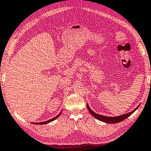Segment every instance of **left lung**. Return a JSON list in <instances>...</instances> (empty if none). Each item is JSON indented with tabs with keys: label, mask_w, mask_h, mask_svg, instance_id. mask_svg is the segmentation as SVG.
<instances>
[{
	"label": "left lung",
	"mask_w": 151,
	"mask_h": 151,
	"mask_svg": "<svg viewBox=\"0 0 151 151\" xmlns=\"http://www.w3.org/2000/svg\"><path fill=\"white\" fill-rule=\"evenodd\" d=\"M138 107H139V106H138L135 109L131 111V112H129L128 113H126V114H124V115H122L119 116H116V117H106V116L99 115V114H97V113H94V111L90 108L88 104H87V108H88V109L89 112L91 113V114L93 115L94 117L96 118V119H99L101 122H105V123H108V124H116V123H119V122L124 121V119H126V118L129 117V116H130L132 113L134 112V111L137 109Z\"/></svg>",
	"instance_id": "8db88e82"
}]
</instances>
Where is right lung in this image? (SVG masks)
Returning a JSON list of instances; mask_svg holds the SVG:
<instances>
[{"label":"right lung","instance_id":"right-lung-1","mask_svg":"<svg viewBox=\"0 0 151 151\" xmlns=\"http://www.w3.org/2000/svg\"><path fill=\"white\" fill-rule=\"evenodd\" d=\"M61 112H62V111H61V112L59 113V114L58 115H57L56 117H54V118H52V119H51L48 120V121H46V122H39V123H32V124H36V125H43V124H48V123H50V122H52V121H54V120L56 119L57 118L59 117V116H60V115L61 114Z\"/></svg>","mask_w":151,"mask_h":151}]
</instances>
